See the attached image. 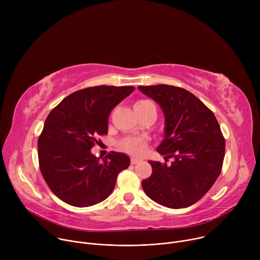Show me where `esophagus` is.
Listing matches in <instances>:
<instances>
[{
    "label": "esophagus",
    "instance_id": "esophagus-1",
    "mask_svg": "<svg viewBox=\"0 0 260 260\" xmlns=\"http://www.w3.org/2000/svg\"><path fill=\"white\" fill-rule=\"evenodd\" d=\"M139 162H141V160L136 159V158H132V159H131V164H132V165H137V164H139Z\"/></svg>",
    "mask_w": 260,
    "mask_h": 260
}]
</instances>
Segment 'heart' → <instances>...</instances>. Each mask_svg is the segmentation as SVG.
<instances>
[{
  "label": "heart",
  "instance_id": "1",
  "mask_svg": "<svg viewBox=\"0 0 260 260\" xmlns=\"http://www.w3.org/2000/svg\"><path fill=\"white\" fill-rule=\"evenodd\" d=\"M153 105L150 101L141 100L135 104V108H145ZM121 149L135 155L141 156L146 152L147 149V141L144 138H127L120 142Z\"/></svg>",
  "mask_w": 260,
  "mask_h": 260
}]
</instances>
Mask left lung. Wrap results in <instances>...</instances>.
<instances>
[{
  "instance_id": "1",
  "label": "left lung",
  "mask_w": 260,
  "mask_h": 260,
  "mask_svg": "<svg viewBox=\"0 0 260 260\" xmlns=\"http://www.w3.org/2000/svg\"><path fill=\"white\" fill-rule=\"evenodd\" d=\"M154 100L165 115V139L157 152L173 157L168 166L149 162L152 174L142 181L145 193L171 209L186 208L201 200L221 173L225 140L212 111L188 90L167 85L139 86Z\"/></svg>"
}]
</instances>
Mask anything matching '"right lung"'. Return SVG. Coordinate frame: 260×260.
<instances>
[{"instance_id":"obj_1","label":"right lung","mask_w":260,"mask_h":260,"mask_svg":"<svg viewBox=\"0 0 260 260\" xmlns=\"http://www.w3.org/2000/svg\"><path fill=\"white\" fill-rule=\"evenodd\" d=\"M134 86L100 85L77 90L47 116L38 139L41 174L51 191L74 207H89L113 191L129 157L110 152L102 160L91 153L98 136L108 134V117Z\"/></svg>"}]
</instances>
